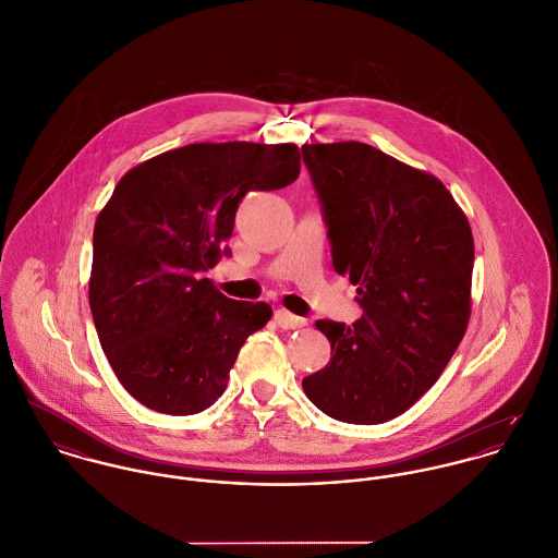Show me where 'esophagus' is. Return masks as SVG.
Here are the masks:
<instances>
[{
	"label": "esophagus",
	"instance_id": "esophagus-1",
	"mask_svg": "<svg viewBox=\"0 0 558 558\" xmlns=\"http://www.w3.org/2000/svg\"><path fill=\"white\" fill-rule=\"evenodd\" d=\"M274 319H276L278 328H282V330H298V328H304V326H306V319L295 317V315H291V313L284 311V308H278V311L274 313Z\"/></svg>",
	"mask_w": 558,
	"mask_h": 558
}]
</instances>
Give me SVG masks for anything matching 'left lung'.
<instances>
[{"instance_id":"1","label":"left lung","mask_w":558,"mask_h":558,"mask_svg":"<svg viewBox=\"0 0 558 558\" xmlns=\"http://www.w3.org/2000/svg\"><path fill=\"white\" fill-rule=\"evenodd\" d=\"M336 274L364 315L319 319L330 362L304 377L328 416L379 425L410 410L440 377L470 319L472 230L445 185L362 144H304Z\"/></svg>"}]
</instances>
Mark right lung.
Wrapping results in <instances>:
<instances>
[{"mask_svg":"<svg viewBox=\"0 0 558 558\" xmlns=\"http://www.w3.org/2000/svg\"><path fill=\"white\" fill-rule=\"evenodd\" d=\"M300 177L295 144H190L161 153L116 185L93 234L90 311L124 390L148 410L190 416L211 408L245 338L271 319L203 278L232 234L247 192Z\"/></svg>","mask_w":558,"mask_h":558,"instance_id":"add662e5","label":"right lung"}]
</instances>
